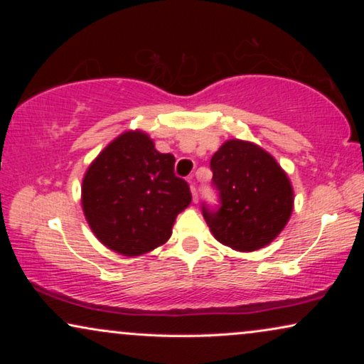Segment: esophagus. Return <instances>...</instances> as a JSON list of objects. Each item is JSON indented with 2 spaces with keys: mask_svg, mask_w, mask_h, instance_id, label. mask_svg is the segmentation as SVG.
Masks as SVG:
<instances>
[{
  "mask_svg": "<svg viewBox=\"0 0 364 364\" xmlns=\"http://www.w3.org/2000/svg\"><path fill=\"white\" fill-rule=\"evenodd\" d=\"M188 182H191V192H192V198H193V202H197V188H196V186H193V182H192V178H191V181H188Z\"/></svg>",
  "mask_w": 364,
  "mask_h": 364,
  "instance_id": "esophagus-1",
  "label": "esophagus"
}]
</instances>
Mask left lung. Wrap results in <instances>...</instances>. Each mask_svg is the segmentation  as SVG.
<instances>
[{
    "mask_svg": "<svg viewBox=\"0 0 364 364\" xmlns=\"http://www.w3.org/2000/svg\"><path fill=\"white\" fill-rule=\"evenodd\" d=\"M222 207H203L212 235L237 252L270 245L290 220L295 193L277 159L250 141L228 139L210 159Z\"/></svg>",
    "mask_w": 364,
    "mask_h": 364,
    "instance_id": "8db88e82",
    "label": "left lung"
}]
</instances>
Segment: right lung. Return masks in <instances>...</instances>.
<instances>
[{"mask_svg": "<svg viewBox=\"0 0 364 364\" xmlns=\"http://www.w3.org/2000/svg\"><path fill=\"white\" fill-rule=\"evenodd\" d=\"M173 162L172 154L159 152L151 136L136 129L117 136L89 164L81 205L104 247L139 257L171 238L177 215L192 202Z\"/></svg>", "mask_w": 364, "mask_h": 364, "instance_id": "obj_1", "label": "right lung"}]
</instances>
